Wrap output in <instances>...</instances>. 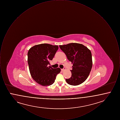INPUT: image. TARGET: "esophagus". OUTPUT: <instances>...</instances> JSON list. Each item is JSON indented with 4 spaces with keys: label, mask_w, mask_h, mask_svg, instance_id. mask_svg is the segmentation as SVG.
Listing matches in <instances>:
<instances>
[{
    "label": "esophagus",
    "mask_w": 120,
    "mask_h": 120,
    "mask_svg": "<svg viewBox=\"0 0 120 120\" xmlns=\"http://www.w3.org/2000/svg\"><path fill=\"white\" fill-rule=\"evenodd\" d=\"M66 69H65V68L64 69H61V71H64Z\"/></svg>",
    "instance_id": "obj_1"
}]
</instances>
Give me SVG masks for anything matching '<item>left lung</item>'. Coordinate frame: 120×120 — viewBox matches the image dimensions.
I'll return each mask as SVG.
<instances>
[{"instance_id":"left-lung-1","label":"left lung","mask_w":120,"mask_h":120,"mask_svg":"<svg viewBox=\"0 0 120 120\" xmlns=\"http://www.w3.org/2000/svg\"><path fill=\"white\" fill-rule=\"evenodd\" d=\"M69 61L73 64L71 76L66 82L70 85L78 86L83 83L90 73L93 62L91 52L85 46L78 43L59 45Z\"/></svg>"}]
</instances>
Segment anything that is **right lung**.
I'll list each match as a JSON object with an SVG mask.
<instances>
[{"instance_id":"1","label":"right lung","mask_w":120,"mask_h":120,"mask_svg":"<svg viewBox=\"0 0 120 120\" xmlns=\"http://www.w3.org/2000/svg\"><path fill=\"white\" fill-rule=\"evenodd\" d=\"M58 49L57 45L42 44L34 46L29 50L27 61L30 75L34 81L41 86H50L55 81L60 68H53L48 65Z\"/></svg>"}]
</instances>
